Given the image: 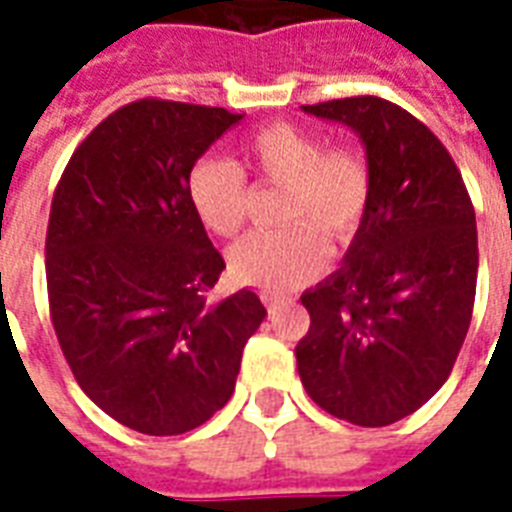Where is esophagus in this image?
I'll list each match as a JSON object with an SVG mask.
<instances>
[{"instance_id": "34e87169", "label": "esophagus", "mask_w": 512, "mask_h": 512, "mask_svg": "<svg viewBox=\"0 0 512 512\" xmlns=\"http://www.w3.org/2000/svg\"><path fill=\"white\" fill-rule=\"evenodd\" d=\"M263 303H265V308H268V313H271V316H276V313H279V297L276 295H271V292H263Z\"/></svg>"}]
</instances>
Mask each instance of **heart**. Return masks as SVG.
<instances>
[{
    "mask_svg": "<svg viewBox=\"0 0 512 512\" xmlns=\"http://www.w3.org/2000/svg\"><path fill=\"white\" fill-rule=\"evenodd\" d=\"M255 177L281 185L279 231H252L231 249L236 279L265 289H292L327 263V241H345L364 223L372 199V170L356 146H329L311 130L276 122L241 143ZM188 199L204 228L217 236L239 231L249 185L239 164L204 156L188 175Z\"/></svg>",
    "mask_w": 512,
    "mask_h": 512,
    "instance_id": "obj_1",
    "label": "heart"
}]
</instances>
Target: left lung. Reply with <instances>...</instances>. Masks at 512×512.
<instances>
[{"mask_svg":"<svg viewBox=\"0 0 512 512\" xmlns=\"http://www.w3.org/2000/svg\"><path fill=\"white\" fill-rule=\"evenodd\" d=\"M303 111L361 138L372 199L340 268L300 297L311 329L297 372L324 412L382 428L452 374L476 300V212L444 143L396 103L358 95Z\"/></svg>","mask_w":512,"mask_h":512,"instance_id":"8db88e82","label":"left lung"}]
</instances>
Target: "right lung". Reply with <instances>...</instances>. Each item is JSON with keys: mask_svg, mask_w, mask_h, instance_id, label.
<instances>
[{"mask_svg": "<svg viewBox=\"0 0 512 512\" xmlns=\"http://www.w3.org/2000/svg\"><path fill=\"white\" fill-rule=\"evenodd\" d=\"M244 114L135 100L82 140L52 196L47 297L79 388L127 428L180 436L220 412L265 308L209 305L225 263L188 199L193 164Z\"/></svg>", "mask_w": 512, "mask_h": 512, "instance_id": "right-lung-1", "label": "right lung"}]
</instances>
